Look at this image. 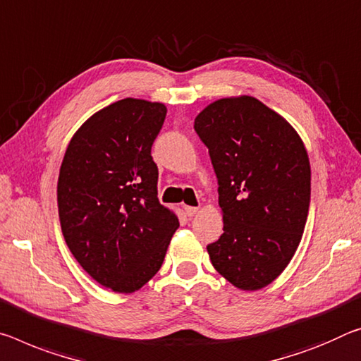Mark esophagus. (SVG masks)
Returning <instances> with one entry per match:
<instances>
[{"mask_svg":"<svg viewBox=\"0 0 361 361\" xmlns=\"http://www.w3.org/2000/svg\"><path fill=\"white\" fill-rule=\"evenodd\" d=\"M185 212H186L188 216H194V215H196L197 212H199V207H191V205H186Z\"/></svg>","mask_w":361,"mask_h":361,"instance_id":"obj_1","label":"esophagus"}]
</instances>
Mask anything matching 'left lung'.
Masks as SVG:
<instances>
[{
	"label": "left lung",
	"mask_w": 361,
	"mask_h": 361,
	"mask_svg": "<svg viewBox=\"0 0 361 361\" xmlns=\"http://www.w3.org/2000/svg\"><path fill=\"white\" fill-rule=\"evenodd\" d=\"M194 130L219 178L223 234L212 265L241 290L273 283L299 247L310 207V160L295 128L254 96L202 109Z\"/></svg>",
	"instance_id": "obj_1"
}]
</instances>
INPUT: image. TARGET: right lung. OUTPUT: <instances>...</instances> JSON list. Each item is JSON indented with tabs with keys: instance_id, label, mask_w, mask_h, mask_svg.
<instances>
[{
	"instance_id": "right-lung-1",
	"label": "right lung",
	"mask_w": 361,
	"mask_h": 361,
	"mask_svg": "<svg viewBox=\"0 0 361 361\" xmlns=\"http://www.w3.org/2000/svg\"><path fill=\"white\" fill-rule=\"evenodd\" d=\"M165 114L162 102H112L85 120L62 159V234L83 270L114 293L131 294L149 281L180 226L159 202L151 156Z\"/></svg>"
}]
</instances>
